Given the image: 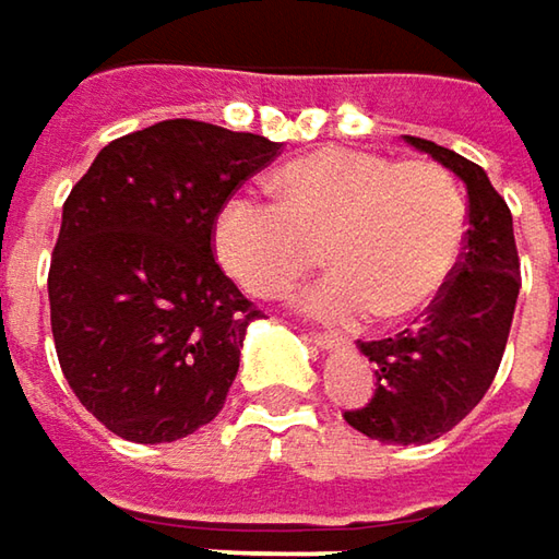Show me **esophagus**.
<instances>
[{
  "instance_id": "1",
  "label": "esophagus",
  "mask_w": 559,
  "mask_h": 559,
  "mask_svg": "<svg viewBox=\"0 0 559 559\" xmlns=\"http://www.w3.org/2000/svg\"><path fill=\"white\" fill-rule=\"evenodd\" d=\"M308 343H314L318 349H337L340 337H334V334H321V331H311V334H308Z\"/></svg>"
}]
</instances>
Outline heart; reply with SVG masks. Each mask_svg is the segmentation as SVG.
<instances>
[{"mask_svg": "<svg viewBox=\"0 0 559 559\" xmlns=\"http://www.w3.org/2000/svg\"><path fill=\"white\" fill-rule=\"evenodd\" d=\"M280 203L231 197L213 222L222 270L251 296L276 299L314 266L331 273L299 296L324 321H404L452 280L464 251L467 206L436 162L324 145L276 171Z\"/></svg>", "mask_w": 559, "mask_h": 559, "instance_id": "heart-1", "label": "heart"}]
</instances>
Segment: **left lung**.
<instances>
[{
    "instance_id": "1",
    "label": "left lung",
    "mask_w": 559,
    "mask_h": 559,
    "mask_svg": "<svg viewBox=\"0 0 559 559\" xmlns=\"http://www.w3.org/2000/svg\"><path fill=\"white\" fill-rule=\"evenodd\" d=\"M404 140L464 183L467 241L455 276L419 328L359 343L376 369V391L343 419L388 445H426L459 426L493 384L522 276L512 213L487 171L445 145Z\"/></svg>"
}]
</instances>
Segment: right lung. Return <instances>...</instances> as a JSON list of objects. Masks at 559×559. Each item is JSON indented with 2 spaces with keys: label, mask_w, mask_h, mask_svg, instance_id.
<instances>
[{
  "label": "right lung",
  "mask_w": 559,
  "mask_h": 559,
  "mask_svg": "<svg viewBox=\"0 0 559 559\" xmlns=\"http://www.w3.org/2000/svg\"><path fill=\"white\" fill-rule=\"evenodd\" d=\"M280 148L162 120L104 145L72 187L50 324L69 388L120 439L175 442L222 411L260 311L213 258V222Z\"/></svg>",
  "instance_id": "add662e5"
}]
</instances>
